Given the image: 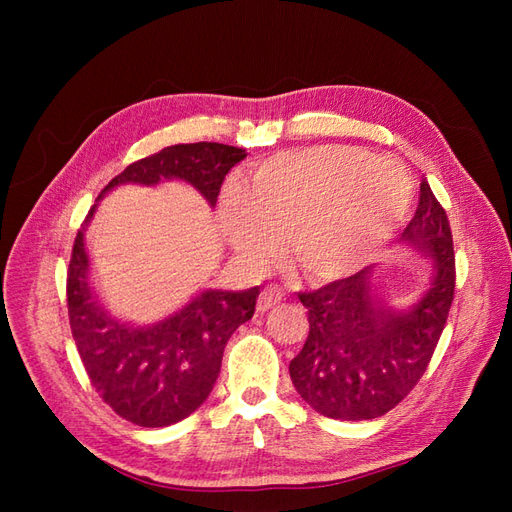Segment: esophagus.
Here are the masks:
<instances>
[{"mask_svg":"<svg viewBox=\"0 0 512 512\" xmlns=\"http://www.w3.org/2000/svg\"><path fill=\"white\" fill-rule=\"evenodd\" d=\"M284 301V292L280 290V288H275V286H271V288H265L260 292V297H258V312L262 314V312H269L271 307H275V305H280Z\"/></svg>","mask_w":512,"mask_h":512,"instance_id":"obj_1","label":"esophagus"}]
</instances>
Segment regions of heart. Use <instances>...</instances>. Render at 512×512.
Wrapping results in <instances>:
<instances>
[{"mask_svg": "<svg viewBox=\"0 0 512 512\" xmlns=\"http://www.w3.org/2000/svg\"><path fill=\"white\" fill-rule=\"evenodd\" d=\"M414 185L389 158L342 145L288 149L250 166L220 196V226L247 269H265L286 235L290 260L312 282L374 262L408 220Z\"/></svg>", "mask_w": 512, "mask_h": 512, "instance_id": "obj_1", "label": "heart"}]
</instances>
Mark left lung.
Wrapping results in <instances>:
<instances>
[{
	"instance_id": "obj_1",
	"label": "left lung",
	"mask_w": 512,
	"mask_h": 512,
	"mask_svg": "<svg viewBox=\"0 0 512 512\" xmlns=\"http://www.w3.org/2000/svg\"><path fill=\"white\" fill-rule=\"evenodd\" d=\"M401 241L433 260L431 282L410 309L386 305L371 269L299 292L309 335L290 361L297 393L337 421H369L393 410L423 378L455 294L453 232L446 211L421 183Z\"/></svg>"
}]
</instances>
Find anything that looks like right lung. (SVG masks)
<instances>
[{"label":"right lung","instance_id":"obj_1","mask_svg":"<svg viewBox=\"0 0 512 512\" xmlns=\"http://www.w3.org/2000/svg\"><path fill=\"white\" fill-rule=\"evenodd\" d=\"M245 156V149L220 143L166 147L130 164L98 200L121 183L158 185L181 179L213 207L228 170ZM94 211L96 205L76 232L66 284L70 329L91 386L113 412L138 427L179 423L213 391L228 339L254 316L260 290H205L151 327L123 324L104 312L89 284L85 226Z\"/></svg>","mask_w":512,"mask_h":512}]
</instances>
